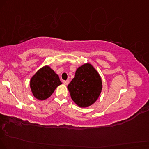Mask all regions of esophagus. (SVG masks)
Returning a JSON list of instances; mask_svg holds the SVG:
<instances>
[{
  "label": "esophagus",
  "mask_w": 149,
  "mask_h": 149,
  "mask_svg": "<svg viewBox=\"0 0 149 149\" xmlns=\"http://www.w3.org/2000/svg\"><path fill=\"white\" fill-rule=\"evenodd\" d=\"M63 84H64V85L67 86L68 84H69V81H68V80H67V81H63Z\"/></svg>",
  "instance_id": "esophagus-1"
}]
</instances>
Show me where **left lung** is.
<instances>
[{"mask_svg": "<svg viewBox=\"0 0 149 149\" xmlns=\"http://www.w3.org/2000/svg\"><path fill=\"white\" fill-rule=\"evenodd\" d=\"M100 74L94 66L86 63L79 66L75 76L68 86L70 97L81 108H87L98 100L102 91Z\"/></svg>", "mask_w": 149, "mask_h": 149, "instance_id": "8db88e82", "label": "left lung"}]
</instances>
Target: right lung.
Returning a JSON list of instances; mask_svg holds the SVG:
<instances>
[{
	"label": "right lung",
	"mask_w": 149,
	"mask_h": 149,
	"mask_svg": "<svg viewBox=\"0 0 149 149\" xmlns=\"http://www.w3.org/2000/svg\"><path fill=\"white\" fill-rule=\"evenodd\" d=\"M61 84L58 75L49 65H44L38 70L30 82L33 96L41 101L49 98Z\"/></svg>",
	"instance_id": "add662e5"
}]
</instances>
